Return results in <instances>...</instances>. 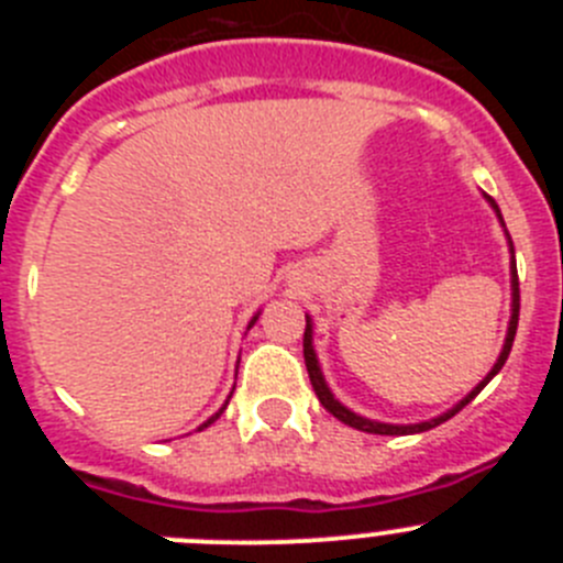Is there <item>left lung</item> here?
I'll list each match as a JSON object with an SVG mask.
<instances>
[{"mask_svg":"<svg viewBox=\"0 0 563 563\" xmlns=\"http://www.w3.org/2000/svg\"><path fill=\"white\" fill-rule=\"evenodd\" d=\"M485 200L490 202V208L496 211V217H499L501 228H505V220H501V211L499 206H496L490 197L485 194ZM507 236V247H510V324H507V335H505V346H501L499 357H496L494 369L487 372L485 377H482L479 383H476L474 389L467 391L465 397H462L460 402H456L454 409L442 411V415L431 417V420H422V422H409V426H397V422H377V420H369V417H361L355 415L352 409H346L341 400H338L335 395H332V389L327 386L324 380V372H321V363H318V355H316V346H312V318L307 316V330H305V363H307V372H310V383L312 389H316L318 400H321V406H324L327 411H330L332 417H338V420L343 422V426H352V429L357 431H366V434H386V437H400V434H420V431H429L434 429V426H440V422L451 420V417L456 415V411H462L467 406V402L474 400L476 395H479L482 389H485L487 383L494 380L496 375H499V369L505 366L507 355H510V346H514V338H516V327H519V276H516V256H514V242H510V233L505 231Z\"/></svg>","mask_w":563,"mask_h":563,"instance_id":"1","label":"left lung"}]
</instances>
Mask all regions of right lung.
Returning a JSON list of instances; mask_svg holds the SVG:
<instances>
[{
  "instance_id": "1",
  "label": "right lung",
  "mask_w": 563,
  "mask_h": 563,
  "mask_svg": "<svg viewBox=\"0 0 563 563\" xmlns=\"http://www.w3.org/2000/svg\"><path fill=\"white\" fill-rule=\"evenodd\" d=\"M256 318H258V312H256V316H253V318H251V324H247V330H251V327H253V324H256ZM231 395H233V391H231ZM231 395H228V400H231ZM228 400H225V402H222V409H220V411H217V415H211V417H208V420H206V422H202V426H200V429H197V431L208 429V426H211V422H213V420H217V417H220V415H222V411H225V409H228Z\"/></svg>"
}]
</instances>
